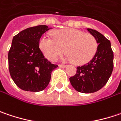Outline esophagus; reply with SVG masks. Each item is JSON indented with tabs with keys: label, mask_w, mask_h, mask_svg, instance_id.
Segmentation results:
<instances>
[{
	"label": "esophagus",
	"mask_w": 121,
	"mask_h": 121,
	"mask_svg": "<svg viewBox=\"0 0 121 121\" xmlns=\"http://www.w3.org/2000/svg\"><path fill=\"white\" fill-rule=\"evenodd\" d=\"M58 67L60 68H65L67 67V65H58Z\"/></svg>",
	"instance_id": "obj_1"
}]
</instances>
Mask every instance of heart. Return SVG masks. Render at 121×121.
Instances as JSON below:
<instances>
[{
	"label": "heart",
	"mask_w": 121,
	"mask_h": 121,
	"mask_svg": "<svg viewBox=\"0 0 121 121\" xmlns=\"http://www.w3.org/2000/svg\"><path fill=\"white\" fill-rule=\"evenodd\" d=\"M39 46L44 56L50 61H56L65 50L67 54L64 60L76 65H84L95 54L97 42L91 34L76 28H67L54 31L53 37L42 35Z\"/></svg>",
	"instance_id": "obj_1"
}]
</instances>
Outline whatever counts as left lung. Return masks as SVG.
<instances>
[{
    "label": "left lung",
    "instance_id": "8db88e82",
    "mask_svg": "<svg viewBox=\"0 0 121 121\" xmlns=\"http://www.w3.org/2000/svg\"><path fill=\"white\" fill-rule=\"evenodd\" d=\"M87 30L97 40V50L88 63L77 67L76 75L69 78L72 86L82 93H95L104 87L114 67V54L110 41L95 30L87 28Z\"/></svg>",
    "mask_w": 121,
    "mask_h": 121
}]
</instances>
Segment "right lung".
Listing matches in <instances>:
<instances>
[{"label": "right lung", "mask_w": 121, "mask_h": 121, "mask_svg": "<svg viewBox=\"0 0 121 121\" xmlns=\"http://www.w3.org/2000/svg\"><path fill=\"white\" fill-rule=\"evenodd\" d=\"M51 28L39 25L28 28L13 37L8 54L9 73L22 90L39 92L44 90L58 67L46 59L39 46L42 35Z\"/></svg>", "instance_id": "right-lung-1"}]
</instances>
